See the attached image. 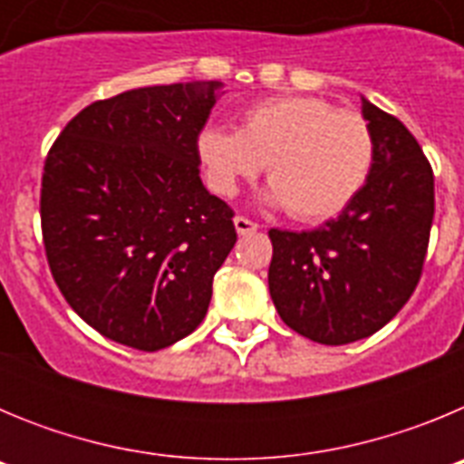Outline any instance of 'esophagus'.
I'll return each instance as SVG.
<instances>
[{"label":"esophagus","mask_w":464,"mask_h":464,"mask_svg":"<svg viewBox=\"0 0 464 464\" xmlns=\"http://www.w3.org/2000/svg\"><path fill=\"white\" fill-rule=\"evenodd\" d=\"M257 227H260V225L253 223V220L244 218V216H235V229L239 232L241 237L251 235V232H257Z\"/></svg>","instance_id":"esophagus-1"}]
</instances>
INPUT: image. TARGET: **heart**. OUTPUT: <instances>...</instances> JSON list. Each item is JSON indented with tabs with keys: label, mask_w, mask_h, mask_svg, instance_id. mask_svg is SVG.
<instances>
[{
	"label": "heart",
	"mask_w": 464,
	"mask_h": 464,
	"mask_svg": "<svg viewBox=\"0 0 464 464\" xmlns=\"http://www.w3.org/2000/svg\"><path fill=\"white\" fill-rule=\"evenodd\" d=\"M197 155L208 186L223 197L235 195L241 181L267 165L272 186L262 199L288 207L302 223H315L342 213L362 190L374 162V137L353 111L295 94L246 109L239 132L223 125L202 127Z\"/></svg>",
	"instance_id": "b5f03b06"
}]
</instances>
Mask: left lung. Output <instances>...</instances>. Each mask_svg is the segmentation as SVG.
<instances>
[{"instance_id": "8db88e82", "label": "left lung", "mask_w": 464, "mask_h": 464, "mask_svg": "<svg viewBox=\"0 0 464 464\" xmlns=\"http://www.w3.org/2000/svg\"><path fill=\"white\" fill-rule=\"evenodd\" d=\"M374 162L355 199L311 232L269 229V295L281 321L342 346L392 321L416 290L434 216V176L407 127L362 97Z\"/></svg>"}]
</instances>
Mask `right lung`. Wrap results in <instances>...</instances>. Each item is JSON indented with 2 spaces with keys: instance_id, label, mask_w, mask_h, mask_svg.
Returning <instances> with one entry per match:
<instances>
[{
  "instance_id": "add662e5",
  "label": "right lung",
  "mask_w": 464,
  "mask_h": 464,
  "mask_svg": "<svg viewBox=\"0 0 464 464\" xmlns=\"http://www.w3.org/2000/svg\"><path fill=\"white\" fill-rule=\"evenodd\" d=\"M223 83L149 85L92 102L55 139L41 229L57 288L111 342L160 351L207 315L237 241L199 179L197 134Z\"/></svg>"
}]
</instances>
